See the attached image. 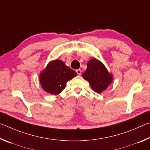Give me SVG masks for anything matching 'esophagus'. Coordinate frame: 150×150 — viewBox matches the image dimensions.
<instances>
[{
    "instance_id": "1",
    "label": "esophagus",
    "mask_w": 150,
    "mask_h": 150,
    "mask_svg": "<svg viewBox=\"0 0 150 150\" xmlns=\"http://www.w3.org/2000/svg\"><path fill=\"white\" fill-rule=\"evenodd\" d=\"M76 72H77L78 75H81V69H77V70H76Z\"/></svg>"
}]
</instances>
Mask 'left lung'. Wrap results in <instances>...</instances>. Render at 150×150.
Wrapping results in <instances>:
<instances>
[{
	"instance_id": "1",
	"label": "left lung",
	"mask_w": 150,
	"mask_h": 150,
	"mask_svg": "<svg viewBox=\"0 0 150 150\" xmlns=\"http://www.w3.org/2000/svg\"><path fill=\"white\" fill-rule=\"evenodd\" d=\"M82 76L98 93L107 88L112 81V76L108 72L105 65L96 59H91L88 62L87 69Z\"/></svg>"
}]
</instances>
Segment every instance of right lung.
<instances>
[{
  "mask_svg": "<svg viewBox=\"0 0 150 150\" xmlns=\"http://www.w3.org/2000/svg\"><path fill=\"white\" fill-rule=\"evenodd\" d=\"M77 74L65 65L61 60H55L48 64L46 69L40 75V83L45 91L52 95H58L66 86L68 81Z\"/></svg>",
  "mask_w": 150,
  "mask_h": 150,
  "instance_id": "right-lung-1",
  "label": "right lung"
}]
</instances>
